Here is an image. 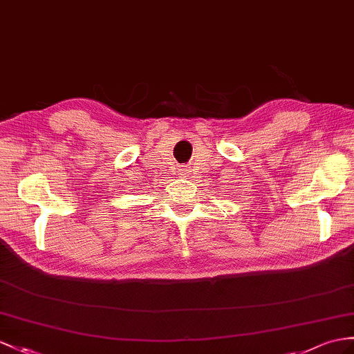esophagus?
Wrapping results in <instances>:
<instances>
[{
    "mask_svg": "<svg viewBox=\"0 0 354 354\" xmlns=\"http://www.w3.org/2000/svg\"><path fill=\"white\" fill-rule=\"evenodd\" d=\"M180 176H182V177H189V168L183 167L182 169H180Z\"/></svg>",
    "mask_w": 354,
    "mask_h": 354,
    "instance_id": "obj_1",
    "label": "esophagus"
}]
</instances>
